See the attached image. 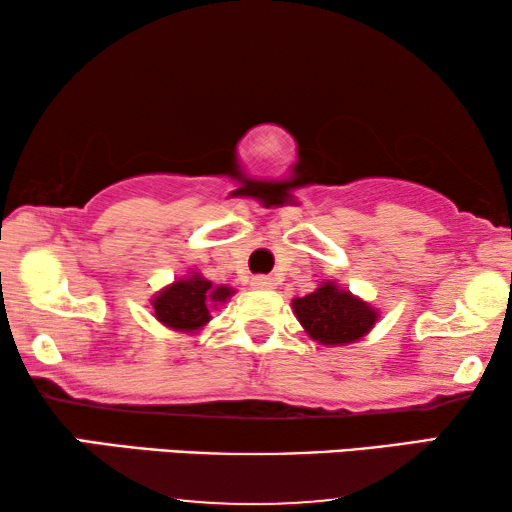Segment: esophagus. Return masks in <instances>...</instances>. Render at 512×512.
I'll list each match as a JSON object with an SVG mask.
<instances>
[{
	"label": "esophagus",
	"mask_w": 512,
	"mask_h": 512,
	"mask_svg": "<svg viewBox=\"0 0 512 512\" xmlns=\"http://www.w3.org/2000/svg\"><path fill=\"white\" fill-rule=\"evenodd\" d=\"M251 286H254V289H275L277 282H275V277H270V275H258L251 279Z\"/></svg>",
	"instance_id": "1"
}]
</instances>
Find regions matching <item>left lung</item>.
<instances>
[{
	"instance_id": "8db88e82",
	"label": "left lung",
	"mask_w": 512,
	"mask_h": 512,
	"mask_svg": "<svg viewBox=\"0 0 512 512\" xmlns=\"http://www.w3.org/2000/svg\"><path fill=\"white\" fill-rule=\"evenodd\" d=\"M293 312L312 340L321 345H347L373 328L377 312L363 300L342 291L333 282L293 300Z\"/></svg>"
}]
</instances>
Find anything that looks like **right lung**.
Segmentation results:
<instances>
[{
    "instance_id": "right-lung-1",
    "label": "right lung",
    "mask_w": 512,
    "mask_h": 512,
    "mask_svg": "<svg viewBox=\"0 0 512 512\" xmlns=\"http://www.w3.org/2000/svg\"><path fill=\"white\" fill-rule=\"evenodd\" d=\"M228 286H214L205 277L193 275L179 279L158 293L151 300L153 314L160 324L177 328V331H198L212 319L214 305L226 303L233 296Z\"/></svg>"
}]
</instances>
